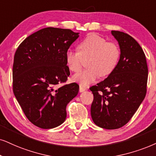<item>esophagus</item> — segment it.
Segmentation results:
<instances>
[{
	"instance_id": "esophagus-1",
	"label": "esophagus",
	"mask_w": 156,
	"mask_h": 156,
	"mask_svg": "<svg viewBox=\"0 0 156 156\" xmlns=\"http://www.w3.org/2000/svg\"><path fill=\"white\" fill-rule=\"evenodd\" d=\"M86 90V88H83V86H80V88H79V91H80V93L85 91V90Z\"/></svg>"
}]
</instances>
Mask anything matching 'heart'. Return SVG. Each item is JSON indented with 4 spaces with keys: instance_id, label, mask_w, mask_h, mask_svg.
I'll return each instance as SVG.
<instances>
[{
    "instance_id": "heart-1",
    "label": "heart",
    "mask_w": 156,
    "mask_h": 156,
    "mask_svg": "<svg viewBox=\"0 0 156 156\" xmlns=\"http://www.w3.org/2000/svg\"><path fill=\"white\" fill-rule=\"evenodd\" d=\"M78 52L70 49L66 53V61L70 70L77 73L81 69L83 60L88 59V69L73 76V80L81 86H87L95 82L98 77H106L114 71L120 56L118 46L107 42L103 37L96 34H89L78 45Z\"/></svg>"
}]
</instances>
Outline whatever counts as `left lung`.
<instances>
[{"label": "left lung", "mask_w": 156, "mask_h": 156, "mask_svg": "<svg viewBox=\"0 0 156 156\" xmlns=\"http://www.w3.org/2000/svg\"><path fill=\"white\" fill-rule=\"evenodd\" d=\"M117 40L120 57L116 68L94 86L90 106L93 121L106 129H118L130 120L146 95L148 70L145 53L129 34L112 31Z\"/></svg>", "instance_id": "obj_1"}]
</instances>
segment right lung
Segmentation results:
<instances>
[{"label":"right lung","mask_w":156,"mask_h":156,"mask_svg":"<svg viewBox=\"0 0 156 156\" xmlns=\"http://www.w3.org/2000/svg\"><path fill=\"white\" fill-rule=\"evenodd\" d=\"M79 37L66 29L47 27L27 37L16 51L13 90L33 125L52 129L66 119V106L79 90L76 83L57 88L70 76L66 53Z\"/></svg>","instance_id":"obj_1"}]
</instances>
